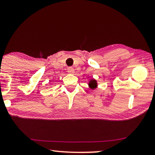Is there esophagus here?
Listing matches in <instances>:
<instances>
[{"label":"esophagus","instance_id":"esophagus-1","mask_svg":"<svg viewBox=\"0 0 155 155\" xmlns=\"http://www.w3.org/2000/svg\"><path fill=\"white\" fill-rule=\"evenodd\" d=\"M68 73L70 74H73L74 73H75V70H74L73 68L68 67Z\"/></svg>","mask_w":155,"mask_h":155}]
</instances>
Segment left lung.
Masks as SVG:
<instances>
[{"label":"left lung","instance_id":"8db88e82","mask_svg":"<svg viewBox=\"0 0 155 155\" xmlns=\"http://www.w3.org/2000/svg\"><path fill=\"white\" fill-rule=\"evenodd\" d=\"M89 85H90V87L91 89H92V90H93V89L96 88L97 86V81L94 79L91 80L90 81V82H89Z\"/></svg>","mask_w":155,"mask_h":155}]
</instances>
